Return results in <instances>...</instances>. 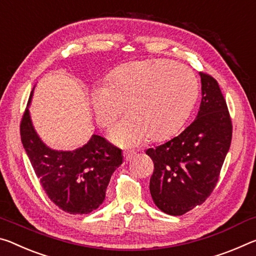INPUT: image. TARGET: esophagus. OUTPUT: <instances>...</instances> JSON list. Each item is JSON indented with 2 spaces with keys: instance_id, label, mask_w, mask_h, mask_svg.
Returning a JSON list of instances; mask_svg holds the SVG:
<instances>
[{
  "instance_id": "1",
  "label": "esophagus",
  "mask_w": 256,
  "mask_h": 256,
  "mask_svg": "<svg viewBox=\"0 0 256 256\" xmlns=\"http://www.w3.org/2000/svg\"><path fill=\"white\" fill-rule=\"evenodd\" d=\"M134 156H135V152H132V150H127V152H124V161H126V162L130 161Z\"/></svg>"
}]
</instances>
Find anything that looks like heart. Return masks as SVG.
Segmentation results:
<instances>
[{
	"label": "heart",
	"mask_w": 256,
	"mask_h": 256,
	"mask_svg": "<svg viewBox=\"0 0 256 256\" xmlns=\"http://www.w3.org/2000/svg\"><path fill=\"white\" fill-rule=\"evenodd\" d=\"M198 98V82L188 66L168 60L138 61L121 66L108 84L92 92L98 122L111 126L127 103L129 114L112 128L116 145L137 146L176 135L190 116Z\"/></svg>",
	"instance_id": "b5f03b06"
}]
</instances>
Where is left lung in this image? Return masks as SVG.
<instances>
[{
  "label": "left lung",
  "mask_w": 256,
  "mask_h": 256,
  "mask_svg": "<svg viewBox=\"0 0 256 256\" xmlns=\"http://www.w3.org/2000/svg\"><path fill=\"white\" fill-rule=\"evenodd\" d=\"M202 100L196 119L180 135L146 150L154 163L150 192L166 214L182 216L214 190L232 137V122L219 84L200 71Z\"/></svg>",
  "instance_id": "left-lung-1"
}]
</instances>
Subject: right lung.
<instances>
[{"mask_svg":"<svg viewBox=\"0 0 256 256\" xmlns=\"http://www.w3.org/2000/svg\"><path fill=\"white\" fill-rule=\"evenodd\" d=\"M20 136L42 187L58 208L87 214L103 203L111 176L122 163L120 148L98 135L72 152L48 148L37 136L28 108L20 121Z\"/></svg>","mask_w":256,"mask_h":256,"instance_id":"add662e5","label":"right lung"}]
</instances>
